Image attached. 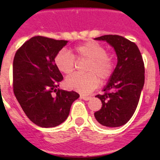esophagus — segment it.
<instances>
[{
  "label": "esophagus",
  "mask_w": 160,
  "mask_h": 160,
  "mask_svg": "<svg viewBox=\"0 0 160 160\" xmlns=\"http://www.w3.org/2000/svg\"><path fill=\"white\" fill-rule=\"evenodd\" d=\"M80 98L83 100H84V101H89V100L90 99V97L83 96V95H81V96H80Z\"/></svg>",
  "instance_id": "34e87169"
}]
</instances>
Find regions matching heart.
<instances>
[{
  "label": "heart",
  "instance_id": "b5f03b06",
  "mask_svg": "<svg viewBox=\"0 0 160 160\" xmlns=\"http://www.w3.org/2000/svg\"><path fill=\"white\" fill-rule=\"evenodd\" d=\"M74 56L65 49L58 52L54 57L56 68L64 74H70L75 70L76 59L87 60V73H73L66 80V85L70 89L83 94L93 91L101 81L108 80L114 69V59L107 54L104 46L95 42H88L74 48Z\"/></svg>",
  "mask_w": 160,
  "mask_h": 160
}]
</instances>
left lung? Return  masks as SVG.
<instances>
[{
    "instance_id": "1",
    "label": "left lung",
    "mask_w": 160,
    "mask_h": 160,
    "mask_svg": "<svg viewBox=\"0 0 160 160\" xmlns=\"http://www.w3.org/2000/svg\"><path fill=\"white\" fill-rule=\"evenodd\" d=\"M94 39L109 43L118 57L104 93L96 96L102 107L94 113V117L103 126H122L130 120L138 106L145 83L144 62L136 44L124 37L106 35Z\"/></svg>"
}]
</instances>
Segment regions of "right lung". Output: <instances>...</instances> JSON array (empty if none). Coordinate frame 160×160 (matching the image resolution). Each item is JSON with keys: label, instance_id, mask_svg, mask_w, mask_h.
Segmentation results:
<instances>
[{"label": "right lung", "instance_id": "add662e5", "mask_svg": "<svg viewBox=\"0 0 160 160\" xmlns=\"http://www.w3.org/2000/svg\"><path fill=\"white\" fill-rule=\"evenodd\" d=\"M68 42L44 36L25 42L14 55L13 90L27 117L38 126L52 128L68 117L75 91L57 89L63 80L54 57Z\"/></svg>", "mask_w": 160, "mask_h": 160}]
</instances>
